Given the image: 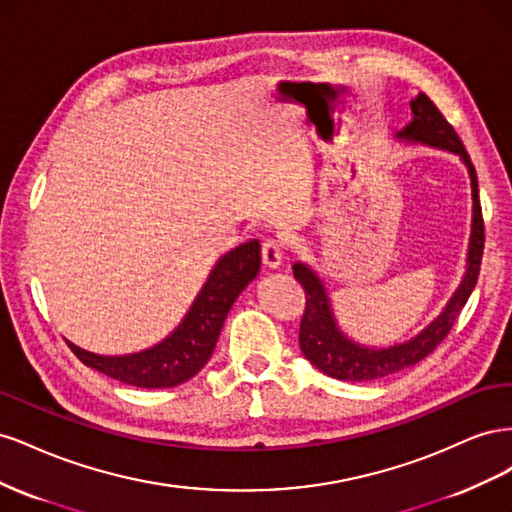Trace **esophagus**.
I'll return each instance as SVG.
<instances>
[{
    "mask_svg": "<svg viewBox=\"0 0 512 512\" xmlns=\"http://www.w3.org/2000/svg\"><path fill=\"white\" fill-rule=\"evenodd\" d=\"M262 265L269 267V269H277L282 265V258H284V245L282 241L277 239H267L262 243Z\"/></svg>",
    "mask_w": 512,
    "mask_h": 512,
    "instance_id": "34e87169",
    "label": "esophagus"
}]
</instances>
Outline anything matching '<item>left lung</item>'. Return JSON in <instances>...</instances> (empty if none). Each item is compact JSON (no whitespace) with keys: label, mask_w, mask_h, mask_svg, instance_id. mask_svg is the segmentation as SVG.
<instances>
[{"label":"left lung","mask_w":512,"mask_h":512,"mask_svg":"<svg viewBox=\"0 0 512 512\" xmlns=\"http://www.w3.org/2000/svg\"><path fill=\"white\" fill-rule=\"evenodd\" d=\"M412 121L404 130L397 132V138H404L408 143H423L436 149H446L463 160L468 166L470 181H472V235L468 247V269L459 288L442 309V314L431 324L414 335L404 344H395L389 348H367L352 342L337 327V320L333 316L331 301L327 288H324L320 277L309 269L303 262H294V280H297L305 290V312L301 318L299 329V346L305 354V359L318 367L322 374H327L337 380L346 382H363V380H376L391 376L395 371L416 365L429 356L438 344L453 329V322L459 316L463 305L468 303L470 294L476 286L480 260H483V247H485V224H483V211H480L478 200V181L476 170L470 162L466 147H463L461 138L453 130L451 123L444 119L425 94H418L412 102Z\"/></svg>","instance_id":"8db88e82"}]
</instances>
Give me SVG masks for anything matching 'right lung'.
Here are the masks:
<instances>
[{
	"label": "right lung",
	"mask_w": 512,
	"mask_h": 512,
	"mask_svg": "<svg viewBox=\"0 0 512 512\" xmlns=\"http://www.w3.org/2000/svg\"><path fill=\"white\" fill-rule=\"evenodd\" d=\"M260 271V243L247 241L224 254L200 288L179 327L153 348L126 356H102L68 342L87 365L138 389H170L194 378L218 344L222 324L241 290Z\"/></svg>",
	"instance_id": "right-lung-1"
}]
</instances>
